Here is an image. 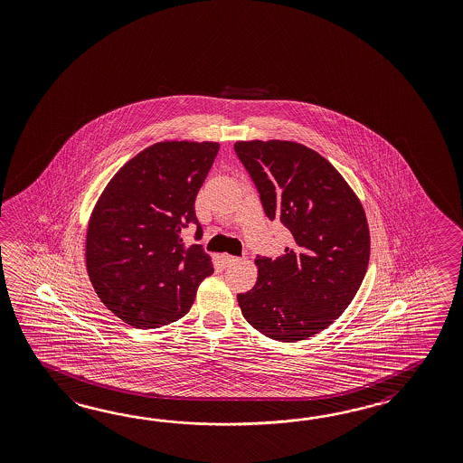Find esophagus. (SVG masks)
<instances>
[{
    "label": "esophagus",
    "instance_id": "1",
    "mask_svg": "<svg viewBox=\"0 0 463 463\" xmlns=\"http://www.w3.org/2000/svg\"><path fill=\"white\" fill-rule=\"evenodd\" d=\"M220 261H222V265L223 267H230V265H233V263H237V257H232V255H228V253H223V255H220Z\"/></svg>",
    "mask_w": 463,
    "mask_h": 463
}]
</instances>
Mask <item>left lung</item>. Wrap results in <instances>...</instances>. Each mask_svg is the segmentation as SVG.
<instances>
[{"label": "left lung", "mask_w": 463, "mask_h": 463, "mask_svg": "<svg viewBox=\"0 0 463 463\" xmlns=\"http://www.w3.org/2000/svg\"><path fill=\"white\" fill-rule=\"evenodd\" d=\"M235 151L267 216L293 237L279 259L255 260L259 279L238 305L271 340H307L345 312L364 281L370 260L364 204L332 163L301 143L237 141Z\"/></svg>", "instance_id": "8db88e82"}]
</instances>
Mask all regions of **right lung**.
<instances>
[{"label": "right lung", "mask_w": 463, "mask_h": 463, "mask_svg": "<svg viewBox=\"0 0 463 463\" xmlns=\"http://www.w3.org/2000/svg\"><path fill=\"white\" fill-rule=\"evenodd\" d=\"M220 143L165 140L140 151L108 182L90 215L85 259L99 300L137 328L176 322L213 273L200 245L184 250L194 198Z\"/></svg>", "instance_id": "obj_1"}]
</instances>
